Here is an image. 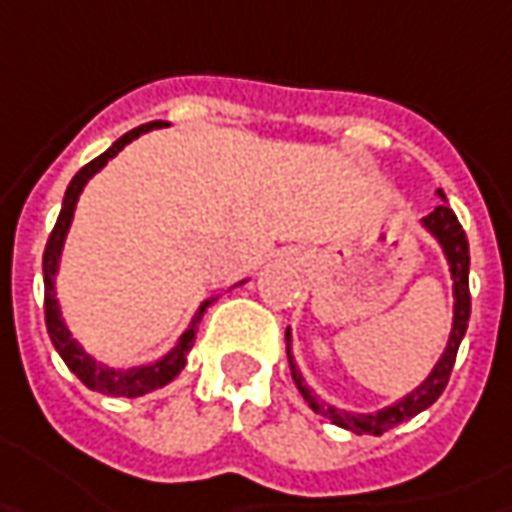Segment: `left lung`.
Instances as JSON below:
<instances>
[{"instance_id":"obj_1","label":"left lung","mask_w":512,"mask_h":512,"mask_svg":"<svg viewBox=\"0 0 512 512\" xmlns=\"http://www.w3.org/2000/svg\"><path fill=\"white\" fill-rule=\"evenodd\" d=\"M439 198L445 201V192H442V189H439ZM422 226L431 232L433 238H436V243L442 246L445 257H448L450 277H453V326H450L448 345H445L442 357H439V362L433 365V371L428 374V379H425L416 391H411L408 397H402L399 402H394V405L382 408L377 414H348V411H337L334 405L320 402L317 394L306 385L303 374L297 371L294 357H291V328H286V354H289L291 377L297 382L300 394H303V399L311 405V411L326 416V419H331L334 425H340L345 431L371 433V436L391 431V428H397L399 422L422 414L425 408H431L433 402L442 397L445 385H448L453 362H456V351H459V343H462V337H465L467 331V320H470V289H467L470 249H467L465 229H462V223L456 221V215H453V209H450L448 203H439L428 218H422Z\"/></svg>"}]
</instances>
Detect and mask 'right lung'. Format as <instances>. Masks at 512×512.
Masks as SVG:
<instances>
[{
    "label": "right lung",
    "instance_id": "1",
    "mask_svg": "<svg viewBox=\"0 0 512 512\" xmlns=\"http://www.w3.org/2000/svg\"><path fill=\"white\" fill-rule=\"evenodd\" d=\"M158 127H167L164 121H152V124H141V127H135L127 135H121L118 141H115L113 147L107 152H101L98 158H93L87 167H81L76 172V178L70 181L67 186V192H64V201H62V212H59V221L53 226V232H50V238H47L45 246V260H42V269H45V323H47V334H50V340L56 345V351L62 354V360L67 362V368L76 374V377L90 388V391H98V394H104V397H141V394H150L155 388H164L167 382L181 374V368L186 365V354H189V348L195 343V331H198V323H201L203 311L209 309L218 297H206L198 311H195V317H192V323L186 328L184 334H181V340L175 343V348L164 354L161 360L150 362V365H135V368H124V371H118V368H107V365H101L96 362L84 348H81L76 340H73V334H70V328L62 320V309H59V300H56V274H59V260H62V249H64V238H67V232H70V223H73V212H76V203H79V195L84 184L96 175L98 169L104 167L110 158H115L118 152L124 150L130 141H135L138 135L150 133V130H158Z\"/></svg>",
    "mask_w": 512,
    "mask_h": 512
}]
</instances>
